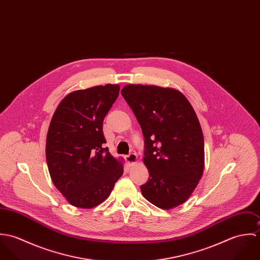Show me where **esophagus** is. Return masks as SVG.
<instances>
[{
  "label": "esophagus",
  "instance_id": "obj_1",
  "mask_svg": "<svg viewBox=\"0 0 260 260\" xmlns=\"http://www.w3.org/2000/svg\"><path fill=\"white\" fill-rule=\"evenodd\" d=\"M125 159H126V161H127L130 165H132V164H134V163L137 162L138 157H137V155H136L135 153H130L129 155H126V156H125Z\"/></svg>",
  "mask_w": 260,
  "mask_h": 260
}]
</instances>
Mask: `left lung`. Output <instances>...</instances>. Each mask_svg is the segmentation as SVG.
Instances as JSON below:
<instances>
[{"mask_svg": "<svg viewBox=\"0 0 260 260\" xmlns=\"http://www.w3.org/2000/svg\"><path fill=\"white\" fill-rule=\"evenodd\" d=\"M122 96L132 109L144 136V164L148 181L142 195L168 210L190 197L204 169V139L196 113L178 90L126 85Z\"/></svg>", "mask_w": 260, "mask_h": 260, "instance_id": "left-lung-1", "label": "left lung"}]
</instances>
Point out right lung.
<instances>
[{
	"mask_svg": "<svg viewBox=\"0 0 260 260\" xmlns=\"http://www.w3.org/2000/svg\"><path fill=\"white\" fill-rule=\"evenodd\" d=\"M120 86L107 84L68 94L54 113L46 139L51 179L75 207L92 208L109 197L123 174L103 134V121Z\"/></svg>",
	"mask_w": 260,
	"mask_h": 260,
	"instance_id": "add662e5",
	"label": "right lung"
}]
</instances>
